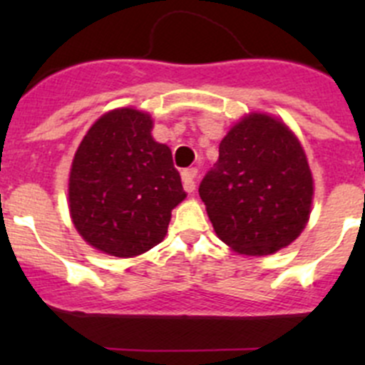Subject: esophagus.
Masks as SVG:
<instances>
[{
  "instance_id": "obj_1",
  "label": "esophagus",
  "mask_w": 365,
  "mask_h": 365,
  "mask_svg": "<svg viewBox=\"0 0 365 365\" xmlns=\"http://www.w3.org/2000/svg\"><path fill=\"white\" fill-rule=\"evenodd\" d=\"M196 176H197V169L196 168L185 169V171L182 173L183 189H185L187 192H194V190H196Z\"/></svg>"
}]
</instances>
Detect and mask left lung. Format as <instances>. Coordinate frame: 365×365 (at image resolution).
Returning <instances> with one entry per match:
<instances>
[{
    "label": "left lung",
    "mask_w": 365,
    "mask_h": 365,
    "mask_svg": "<svg viewBox=\"0 0 365 365\" xmlns=\"http://www.w3.org/2000/svg\"><path fill=\"white\" fill-rule=\"evenodd\" d=\"M314 194L307 157L277 118L251 113L219 145L200 196L217 237L233 251L267 256L297 240Z\"/></svg>",
    "instance_id": "8db88e82"
}]
</instances>
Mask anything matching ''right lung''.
<instances>
[{
    "label": "right lung",
    "mask_w": 365,
    "mask_h": 365,
    "mask_svg": "<svg viewBox=\"0 0 365 365\" xmlns=\"http://www.w3.org/2000/svg\"><path fill=\"white\" fill-rule=\"evenodd\" d=\"M152 128L148 113L113 109L91 125L73 155L70 217L97 251L116 257L150 251L185 200L171 150L152 138Z\"/></svg>",
    "instance_id": "add662e5"
}]
</instances>
